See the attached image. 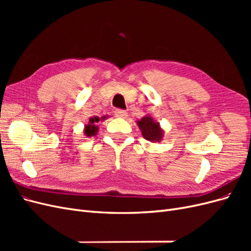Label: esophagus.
<instances>
[{"mask_svg":"<svg viewBox=\"0 0 251 251\" xmlns=\"http://www.w3.org/2000/svg\"><path fill=\"white\" fill-rule=\"evenodd\" d=\"M114 114H115V117L117 118H126L127 116V113L125 110H120V109H117Z\"/></svg>","mask_w":251,"mask_h":251,"instance_id":"esophagus-1","label":"esophagus"}]
</instances>
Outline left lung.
<instances>
[{
	"label": "left lung",
	"mask_w": 251,
	"mask_h": 251,
	"mask_svg": "<svg viewBox=\"0 0 251 251\" xmlns=\"http://www.w3.org/2000/svg\"><path fill=\"white\" fill-rule=\"evenodd\" d=\"M141 131V135L144 139L151 142H160L163 139L164 131L160 126V124L156 121L151 115H146L141 119L136 121Z\"/></svg>",
	"instance_id": "left-lung-1"
}]
</instances>
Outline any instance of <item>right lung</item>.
<instances>
[{
  "instance_id": "right-lung-1",
  "label": "right lung",
  "mask_w": 251,
  "mask_h": 251,
  "mask_svg": "<svg viewBox=\"0 0 251 251\" xmlns=\"http://www.w3.org/2000/svg\"><path fill=\"white\" fill-rule=\"evenodd\" d=\"M107 118V116H102L100 118L98 116H92L89 118V123L88 125L85 126V128H83V134L87 137H92V136H95L98 132V126L97 123H100V120H104Z\"/></svg>"
}]
</instances>
